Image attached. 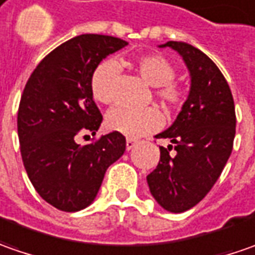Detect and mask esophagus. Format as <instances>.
Wrapping results in <instances>:
<instances>
[{"instance_id":"esophagus-1","label":"esophagus","mask_w":255,"mask_h":255,"mask_svg":"<svg viewBox=\"0 0 255 255\" xmlns=\"http://www.w3.org/2000/svg\"><path fill=\"white\" fill-rule=\"evenodd\" d=\"M135 145H136L135 139H131V138H127V141H126V148H127V151H129V149H132V148H134Z\"/></svg>"}]
</instances>
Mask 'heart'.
I'll return each instance as SVG.
<instances>
[{"mask_svg": "<svg viewBox=\"0 0 255 255\" xmlns=\"http://www.w3.org/2000/svg\"><path fill=\"white\" fill-rule=\"evenodd\" d=\"M129 66L135 70L141 79L155 87V96L169 110H179L186 100V92L175 83L176 67L168 57L161 53H146L135 57ZM120 72L116 60H103L94 69L90 79L93 97L103 104L114 101V82ZM162 114L154 107L142 110H132L117 107L107 116V127L129 138H138L154 132L162 126Z\"/></svg>", "mask_w": 255, "mask_h": 255, "instance_id": "1", "label": "heart"}]
</instances>
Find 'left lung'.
Masks as SVG:
<instances>
[{
    "label": "left lung",
    "mask_w": 255,
    "mask_h": 255,
    "mask_svg": "<svg viewBox=\"0 0 255 255\" xmlns=\"http://www.w3.org/2000/svg\"><path fill=\"white\" fill-rule=\"evenodd\" d=\"M166 46L183 59L190 90L173 124L156 135L172 144L159 146V163L146 182L165 210L182 213L206 196L223 171L236 135V111L232 90L210 57L185 42L159 45Z\"/></svg>",
    "instance_id": "1"
}]
</instances>
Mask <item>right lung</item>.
Masks as SVG:
<instances>
[{"mask_svg":"<svg viewBox=\"0 0 255 255\" xmlns=\"http://www.w3.org/2000/svg\"><path fill=\"white\" fill-rule=\"evenodd\" d=\"M126 40L96 33L69 39L42 59L23 89L18 110L22 162L35 190L62 212H79L97 196L104 173L126 151V136L113 131L92 144L77 136L100 128L93 100L94 69Z\"/></svg>","mask_w":255,"mask_h":255,"instance_id":"1","label":"right lung"}]
</instances>
